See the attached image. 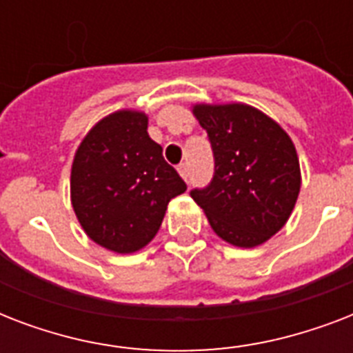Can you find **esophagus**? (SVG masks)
I'll return each mask as SVG.
<instances>
[{
    "label": "esophagus",
    "mask_w": 353,
    "mask_h": 353,
    "mask_svg": "<svg viewBox=\"0 0 353 353\" xmlns=\"http://www.w3.org/2000/svg\"><path fill=\"white\" fill-rule=\"evenodd\" d=\"M177 172H179V176H181L183 179H185V181H187L188 176H190V172H188V165H187V163H181V165L177 166Z\"/></svg>",
    "instance_id": "obj_1"
}]
</instances>
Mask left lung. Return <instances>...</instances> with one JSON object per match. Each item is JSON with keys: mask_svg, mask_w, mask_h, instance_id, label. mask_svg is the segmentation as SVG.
Masks as SVG:
<instances>
[{"mask_svg": "<svg viewBox=\"0 0 353 353\" xmlns=\"http://www.w3.org/2000/svg\"><path fill=\"white\" fill-rule=\"evenodd\" d=\"M192 113L209 135L214 176L190 196L221 240L262 245L290 220L301 192L295 144L279 122L247 104H196Z\"/></svg>", "mask_w": 353, "mask_h": 353, "instance_id": "8db88e82", "label": "left lung"}]
</instances>
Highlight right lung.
I'll use <instances>...</instances> for the list:
<instances>
[{
  "label": "right lung",
  "mask_w": 353,
  "mask_h": 353,
  "mask_svg": "<svg viewBox=\"0 0 353 353\" xmlns=\"http://www.w3.org/2000/svg\"><path fill=\"white\" fill-rule=\"evenodd\" d=\"M146 130V113H112L82 139L71 166V203L80 225L119 254L148 245L168 201L187 190Z\"/></svg>",
  "instance_id": "add662e5"
}]
</instances>
